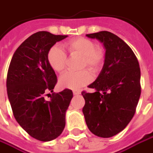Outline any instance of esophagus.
Returning a JSON list of instances; mask_svg holds the SVG:
<instances>
[{
  "label": "esophagus",
  "instance_id": "1",
  "mask_svg": "<svg viewBox=\"0 0 153 153\" xmlns=\"http://www.w3.org/2000/svg\"><path fill=\"white\" fill-rule=\"evenodd\" d=\"M80 94H81V93H80L79 91H74V95H79Z\"/></svg>",
  "mask_w": 153,
  "mask_h": 153
}]
</instances>
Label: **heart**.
Masks as SVG:
<instances>
[{
    "label": "heart",
    "instance_id": "1",
    "mask_svg": "<svg viewBox=\"0 0 153 153\" xmlns=\"http://www.w3.org/2000/svg\"><path fill=\"white\" fill-rule=\"evenodd\" d=\"M66 47L71 55L82 56V68L88 67L92 71H97L103 63L105 53L101 48L96 47L94 41L86 38H77L68 41ZM50 67L57 73H62L67 67L68 57L64 50L59 46L51 48L48 54ZM92 76L87 70L81 72H67L59 79L61 88L78 90L90 83Z\"/></svg>",
    "mask_w": 153,
    "mask_h": 153
}]
</instances>
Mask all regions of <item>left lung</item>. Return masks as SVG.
Wrapping results in <instances>:
<instances>
[{
    "label": "left lung",
    "mask_w": 153,
    "mask_h": 153,
    "mask_svg": "<svg viewBox=\"0 0 153 153\" xmlns=\"http://www.w3.org/2000/svg\"><path fill=\"white\" fill-rule=\"evenodd\" d=\"M97 39L105 49L101 72L92 84L94 93L82 92V112L88 129L94 135L110 138L126 128L139 102L140 68L131 48L117 35L107 31L86 34Z\"/></svg>",
    "instance_id": "left-lung-1"
}]
</instances>
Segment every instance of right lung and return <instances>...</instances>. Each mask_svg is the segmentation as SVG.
I'll return each instance as SVG.
<instances>
[{
    "label": "right lung",
    "instance_id": "1",
    "mask_svg": "<svg viewBox=\"0 0 153 153\" xmlns=\"http://www.w3.org/2000/svg\"><path fill=\"white\" fill-rule=\"evenodd\" d=\"M68 35L37 32L14 52L7 77V91L16 121L31 137L51 141L59 137L66 125V112L73 92L65 89L53 94L51 100L45 92H53L57 76L50 67L51 48Z\"/></svg>",
    "mask_w": 153,
    "mask_h": 153
}]
</instances>
